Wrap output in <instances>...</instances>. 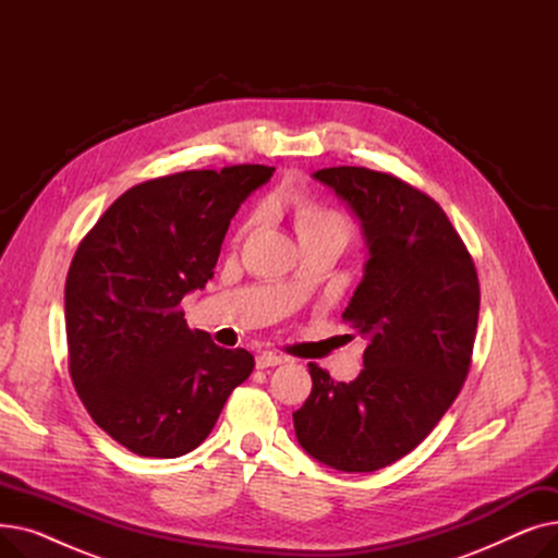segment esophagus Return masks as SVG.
<instances>
[{"label":"esophagus","mask_w":558,"mask_h":558,"mask_svg":"<svg viewBox=\"0 0 558 558\" xmlns=\"http://www.w3.org/2000/svg\"><path fill=\"white\" fill-rule=\"evenodd\" d=\"M284 362V357L276 355V353H259L255 357V366L257 368H271V366H280Z\"/></svg>","instance_id":"34e87169"}]
</instances>
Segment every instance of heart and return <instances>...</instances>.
Here are the masks:
<instances>
[{
  "mask_svg": "<svg viewBox=\"0 0 558 558\" xmlns=\"http://www.w3.org/2000/svg\"><path fill=\"white\" fill-rule=\"evenodd\" d=\"M291 205H294L296 230H299L301 240L330 238V240H337L341 246H345V242L353 238L355 228L345 215H341L332 208H326V205H318L305 196H296L294 201H291Z\"/></svg>",
  "mask_w": 558,
  "mask_h": 558,
  "instance_id": "obj_1",
  "label": "heart"
}]
</instances>
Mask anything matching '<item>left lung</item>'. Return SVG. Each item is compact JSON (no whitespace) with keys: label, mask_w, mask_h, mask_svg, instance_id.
Listing matches in <instances>:
<instances>
[{"label":"left lung","mask_w":558,"mask_h":558,"mask_svg":"<svg viewBox=\"0 0 558 558\" xmlns=\"http://www.w3.org/2000/svg\"><path fill=\"white\" fill-rule=\"evenodd\" d=\"M360 221L364 276L343 318L368 341L353 383L310 364L312 393L294 412L301 448L343 473H373L412 452L448 412L471 366L480 282L434 198L391 173H312Z\"/></svg>","instance_id":"1"}]
</instances>
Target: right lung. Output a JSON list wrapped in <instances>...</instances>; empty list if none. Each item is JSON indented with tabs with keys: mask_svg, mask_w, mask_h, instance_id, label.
<instances>
[{
	"mask_svg": "<svg viewBox=\"0 0 558 558\" xmlns=\"http://www.w3.org/2000/svg\"><path fill=\"white\" fill-rule=\"evenodd\" d=\"M274 167L183 171L131 187L85 234L65 282L70 373L93 421L140 457L205 441L255 362L190 330L181 301L215 276L230 219Z\"/></svg>",
	"mask_w": 558,
	"mask_h": 558,
	"instance_id": "right-lung-1",
	"label": "right lung"
}]
</instances>
